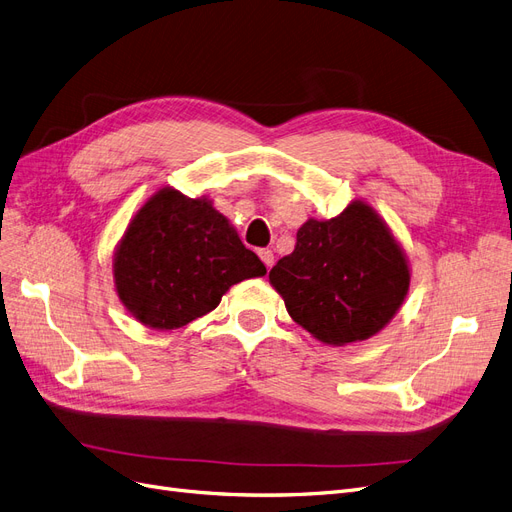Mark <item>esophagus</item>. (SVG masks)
<instances>
[{
    "instance_id": "obj_1",
    "label": "esophagus",
    "mask_w": 512,
    "mask_h": 512,
    "mask_svg": "<svg viewBox=\"0 0 512 512\" xmlns=\"http://www.w3.org/2000/svg\"><path fill=\"white\" fill-rule=\"evenodd\" d=\"M259 257H261V261L266 263L268 268H272L274 266V253L270 251V249H259Z\"/></svg>"
}]
</instances>
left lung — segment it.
Wrapping results in <instances>:
<instances>
[{
	"label": "left lung",
	"mask_w": 512,
	"mask_h": 512,
	"mask_svg": "<svg viewBox=\"0 0 512 512\" xmlns=\"http://www.w3.org/2000/svg\"><path fill=\"white\" fill-rule=\"evenodd\" d=\"M409 263L386 221L354 200L342 215L308 219L295 251L270 270L289 316L329 346L382 331L409 291Z\"/></svg>",
	"instance_id": "8db88e82"
}]
</instances>
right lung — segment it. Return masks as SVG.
<instances>
[{
	"instance_id": "right-lung-1",
	"label": "right lung",
	"mask_w": 512,
	"mask_h": 512,
	"mask_svg": "<svg viewBox=\"0 0 512 512\" xmlns=\"http://www.w3.org/2000/svg\"><path fill=\"white\" fill-rule=\"evenodd\" d=\"M266 274L208 198L173 187L151 196L113 255V280L141 325L170 331L208 314L236 282Z\"/></svg>"
}]
</instances>
